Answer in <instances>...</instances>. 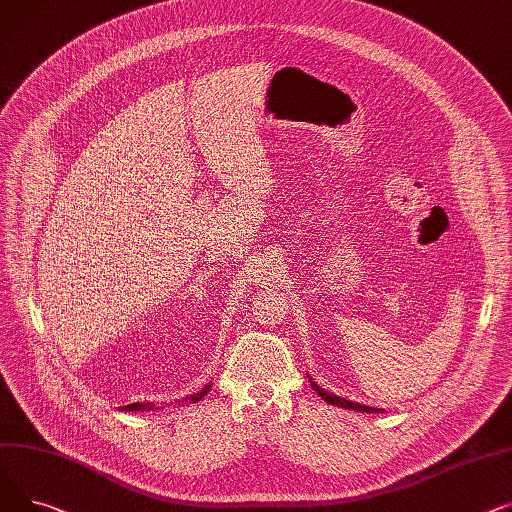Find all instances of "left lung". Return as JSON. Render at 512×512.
<instances>
[{
    "label": "left lung",
    "instance_id": "1",
    "mask_svg": "<svg viewBox=\"0 0 512 512\" xmlns=\"http://www.w3.org/2000/svg\"><path fill=\"white\" fill-rule=\"evenodd\" d=\"M308 380H310V384H312V388L316 390V393L328 403V405H335V407H345V409H353V411H366V413H382L384 409H376V407H368V405H362V403H353V401H347V399H343V397H339V395H333V393H328V390H324L322 386H318L310 376H308Z\"/></svg>",
    "mask_w": 512,
    "mask_h": 512
}]
</instances>
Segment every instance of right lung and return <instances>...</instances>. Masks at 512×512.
<instances>
[{
  "label": "right lung",
  "mask_w": 512,
  "mask_h": 512,
  "mask_svg": "<svg viewBox=\"0 0 512 512\" xmlns=\"http://www.w3.org/2000/svg\"><path fill=\"white\" fill-rule=\"evenodd\" d=\"M208 390H210V382L204 384L202 390H198V393L182 399V403H198L208 393ZM175 403H179V401H175ZM119 409H124V411H157V409H163V407H157L155 403H132V405H126V407H119Z\"/></svg>",
  "instance_id": "1"
}]
</instances>
